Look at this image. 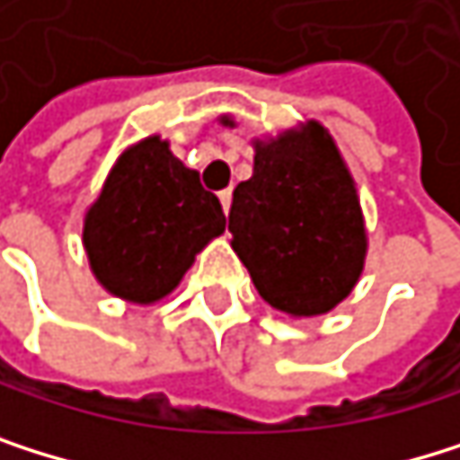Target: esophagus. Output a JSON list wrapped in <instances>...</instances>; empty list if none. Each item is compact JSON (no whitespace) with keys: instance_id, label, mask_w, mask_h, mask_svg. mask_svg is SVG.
Segmentation results:
<instances>
[{"instance_id":"34e87169","label":"esophagus","mask_w":460,"mask_h":460,"mask_svg":"<svg viewBox=\"0 0 460 460\" xmlns=\"http://www.w3.org/2000/svg\"><path fill=\"white\" fill-rule=\"evenodd\" d=\"M219 202H222V211H225V217L230 214V205H233V191L227 189V191H222L219 194Z\"/></svg>"}]
</instances>
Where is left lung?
Wrapping results in <instances>:
<instances>
[{
	"instance_id": "obj_1",
	"label": "left lung",
	"mask_w": 460,
	"mask_h": 460,
	"mask_svg": "<svg viewBox=\"0 0 460 460\" xmlns=\"http://www.w3.org/2000/svg\"><path fill=\"white\" fill-rule=\"evenodd\" d=\"M252 147V178L233 191L230 243L274 310L326 315L354 290L367 258L354 175L318 120L255 137Z\"/></svg>"
}]
</instances>
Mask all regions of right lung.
<instances>
[{
  "mask_svg": "<svg viewBox=\"0 0 460 460\" xmlns=\"http://www.w3.org/2000/svg\"><path fill=\"white\" fill-rule=\"evenodd\" d=\"M217 194L150 134L128 145L84 214L82 243L103 290L131 305L167 298L194 258L225 233Z\"/></svg>",
  "mask_w": 460,
  "mask_h": 460,
  "instance_id": "add662e5",
  "label": "right lung"
}]
</instances>
